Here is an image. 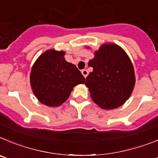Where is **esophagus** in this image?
<instances>
[{
  "instance_id": "1",
  "label": "esophagus",
  "mask_w": 158,
  "mask_h": 158,
  "mask_svg": "<svg viewBox=\"0 0 158 158\" xmlns=\"http://www.w3.org/2000/svg\"><path fill=\"white\" fill-rule=\"evenodd\" d=\"M82 74L83 75V76L86 78L88 75V71L86 70V69H83V70H82Z\"/></svg>"
}]
</instances>
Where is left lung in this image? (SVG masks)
Here are the masks:
<instances>
[{
    "label": "left lung",
    "mask_w": 158,
    "mask_h": 158,
    "mask_svg": "<svg viewBox=\"0 0 158 158\" xmlns=\"http://www.w3.org/2000/svg\"><path fill=\"white\" fill-rule=\"evenodd\" d=\"M88 65L86 79L90 96L101 108L113 109L129 98L135 82L134 68L126 52L115 44L103 45Z\"/></svg>",
    "instance_id": "1"
}]
</instances>
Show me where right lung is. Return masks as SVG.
I'll return each mask as SVG.
<instances>
[{
    "label": "right lung",
    "instance_id": "add662e5",
    "mask_svg": "<svg viewBox=\"0 0 158 158\" xmlns=\"http://www.w3.org/2000/svg\"><path fill=\"white\" fill-rule=\"evenodd\" d=\"M63 51L42 53L31 73V84L37 98L45 106H60L69 98L73 87L84 83L85 78L75 64L64 58Z\"/></svg>",
    "mask_w": 158,
    "mask_h": 158
}]
</instances>
